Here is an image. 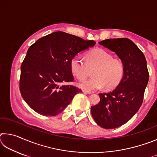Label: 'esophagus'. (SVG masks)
<instances>
[{
  "label": "esophagus",
  "mask_w": 157,
  "mask_h": 157,
  "mask_svg": "<svg viewBox=\"0 0 157 157\" xmlns=\"http://www.w3.org/2000/svg\"><path fill=\"white\" fill-rule=\"evenodd\" d=\"M82 92L84 93V94H91V91H86V90H82Z\"/></svg>",
  "instance_id": "1"
}]
</instances>
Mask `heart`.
I'll use <instances>...</instances> for the list:
<instances>
[{
	"mask_svg": "<svg viewBox=\"0 0 157 157\" xmlns=\"http://www.w3.org/2000/svg\"><path fill=\"white\" fill-rule=\"evenodd\" d=\"M71 73L75 78L82 80L88 75L89 69H94V78L81 82L79 86L91 91L102 88L111 89L120 83L124 75V67L122 61L113 58L107 50L95 48L88 52L85 60L79 55L72 58L70 62Z\"/></svg>",
	"mask_w": 157,
	"mask_h": 157,
	"instance_id": "heart-1",
	"label": "heart"
}]
</instances>
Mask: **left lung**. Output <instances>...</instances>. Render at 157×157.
<instances>
[{
	"label": "left lung",
	"mask_w": 157,
	"mask_h": 157,
	"mask_svg": "<svg viewBox=\"0 0 157 157\" xmlns=\"http://www.w3.org/2000/svg\"><path fill=\"white\" fill-rule=\"evenodd\" d=\"M99 44L115 52L124 67L123 78L116 88L100 94V102L91 107L92 116L98 125L114 129L125 124L139 111L149 73L144 55L130 39H109Z\"/></svg>",
	"instance_id": "left-lung-1"
}]
</instances>
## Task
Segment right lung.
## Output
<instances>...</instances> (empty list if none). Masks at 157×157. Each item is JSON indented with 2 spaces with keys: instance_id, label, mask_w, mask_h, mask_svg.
Segmentation results:
<instances>
[{
  "instance_id": "right-lung-1",
  "label": "right lung",
  "mask_w": 157,
  "mask_h": 157,
  "mask_svg": "<svg viewBox=\"0 0 157 157\" xmlns=\"http://www.w3.org/2000/svg\"><path fill=\"white\" fill-rule=\"evenodd\" d=\"M95 44L61 31L39 39L29 48L21 66L19 88L23 100L41 115L62 112L82 92L69 84L74 80L71 60Z\"/></svg>"
}]
</instances>
